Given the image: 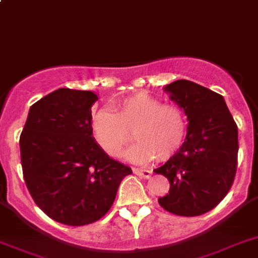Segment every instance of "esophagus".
I'll list each match as a JSON object with an SVG mask.
<instances>
[{
	"mask_svg": "<svg viewBox=\"0 0 258 258\" xmlns=\"http://www.w3.org/2000/svg\"><path fill=\"white\" fill-rule=\"evenodd\" d=\"M134 173L138 174L140 177H144V178H149L151 174H152V170L149 169H140V168H134Z\"/></svg>",
	"mask_w": 258,
	"mask_h": 258,
	"instance_id": "obj_1",
	"label": "esophagus"
}]
</instances>
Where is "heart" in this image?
Segmentation results:
<instances>
[{
    "instance_id": "1",
    "label": "heart",
    "mask_w": 258,
    "mask_h": 258,
    "mask_svg": "<svg viewBox=\"0 0 258 258\" xmlns=\"http://www.w3.org/2000/svg\"><path fill=\"white\" fill-rule=\"evenodd\" d=\"M131 131L138 142L125 151V159L135 162L166 161L183 146L187 119L178 106L164 105L144 93L119 99L112 102L111 110L103 107L93 114V139L111 157L120 156Z\"/></svg>"
}]
</instances>
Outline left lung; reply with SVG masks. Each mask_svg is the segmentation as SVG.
Segmentation results:
<instances>
[{
    "mask_svg": "<svg viewBox=\"0 0 258 258\" xmlns=\"http://www.w3.org/2000/svg\"><path fill=\"white\" fill-rule=\"evenodd\" d=\"M187 116L183 146L155 169L169 179L160 206L179 216H197L218 206L233 183L237 166V125L220 94L187 80L164 86Z\"/></svg>",
    "mask_w": 258,
    "mask_h": 258,
    "instance_id": "1",
    "label": "left lung"
}]
</instances>
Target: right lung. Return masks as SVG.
<instances>
[{
	"instance_id": "obj_1",
	"label": "right lung",
	"mask_w": 258,
	"mask_h": 258,
	"mask_svg": "<svg viewBox=\"0 0 258 258\" xmlns=\"http://www.w3.org/2000/svg\"><path fill=\"white\" fill-rule=\"evenodd\" d=\"M88 90L57 89L30 107L19 138L23 177L43 213L67 226L101 219L131 168L111 159L90 133Z\"/></svg>"
}]
</instances>
